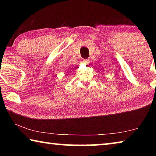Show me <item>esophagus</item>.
I'll use <instances>...</instances> for the list:
<instances>
[{"label": "esophagus", "instance_id": "esophagus-1", "mask_svg": "<svg viewBox=\"0 0 156 156\" xmlns=\"http://www.w3.org/2000/svg\"><path fill=\"white\" fill-rule=\"evenodd\" d=\"M83 63H84V64H86V65H88L89 64V60H87V59H84L83 60Z\"/></svg>", "mask_w": 156, "mask_h": 156}]
</instances>
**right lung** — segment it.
Listing matches in <instances>:
<instances>
[{"instance_id": "add662e5", "label": "right lung", "mask_w": 156, "mask_h": 156, "mask_svg": "<svg viewBox=\"0 0 156 156\" xmlns=\"http://www.w3.org/2000/svg\"><path fill=\"white\" fill-rule=\"evenodd\" d=\"M73 69H74V67H70L69 69V72H70L71 70H73Z\"/></svg>"}]
</instances>
